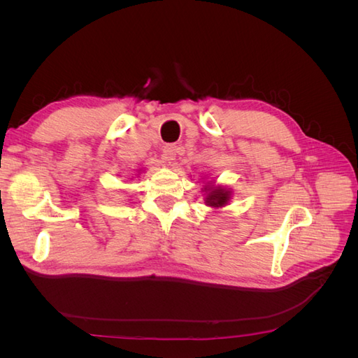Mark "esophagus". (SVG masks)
<instances>
[{
	"instance_id": "1",
	"label": "esophagus",
	"mask_w": 358,
	"mask_h": 358,
	"mask_svg": "<svg viewBox=\"0 0 358 358\" xmlns=\"http://www.w3.org/2000/svg\"><path fill=\"white\" fill-rule=\"evenodd\" d=\"M176 152H178V148L175 145H167L164 149H162V159L169 162V164H171V162L176 159Z\"/></svg>"
}]
</instances>
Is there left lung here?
I'll use <instances>...</instances> for the list:
<instances>
[{
	"mask_svg": "<svg viewBox=\"0 0 358 358\" xmlns=\"http://www.w3.org/2000/svg\"><path fill=\"white\" fill-rule=\"evenodd\" d=\"M230 199V191H227L224 188H210L208 197H206V203L209 206H213V208H220V206H224Z\"/></svg>",
	"mask_w": 358,
	"mask_h": 358,
	"instance_id": "left-lung-1",
	"label": "left lung"
}]
</instances>
